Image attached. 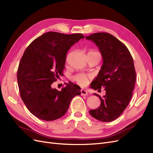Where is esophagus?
<instances>
[{
  "label": "esophagus",
  "instance_id": "obj_1",
  "mask_svg": "<svg viewBox=\"0 0 153 153\" xmlns=\"http://www.w3.org/2000/svg\"><path fill=\"white\" fill-rule=\"evenodd\" d=\"M81 95L82 96H87L88 94V92L85 89H81Z\"/></svg>",
  "mask_w": 153,
  "mask_h": 153
}]
</instances>
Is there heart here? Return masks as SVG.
I'll list each match as a JSON object with an SVG mask.
<instances>
[{"instance_id": "1", "label": "heart", "mask_w": 153, "mask_h": 153, "mask_svg": "<svg viewBox=\"0 0 153 153\" xmlns=\"http://www.w3.org/2000/svg\"><path fill=\"white\" fill-rule=\"evenodd\" d=\"M90 77L84 74H78L73 78V80L75 81L78 84L81 86L86 85L89 82Z\"/></svg>"}]
</instances>
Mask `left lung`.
Listing matches in <instances>:
<instances>
[{
  "mask_svg": "<svg viewBox=\"0 0 153 153\" xmlns=\"http://www.w3.org/2000/svg\"><path fill=\"white\" fill-rule=\"evenodd\" d=\"M85 38L96 44L103 57L102 66L91 87L106 91L103 98L94 94L101 104L89 114L100 121H112L122 114L132 97L136 80L133 60L126 46L108 33L97 32Z\"/></svg>",
  "mask_w": 153,
  "mask_h": 153,
  "instance_id": "left-lung-1",
  "label": "left lung"
}]
</instances>
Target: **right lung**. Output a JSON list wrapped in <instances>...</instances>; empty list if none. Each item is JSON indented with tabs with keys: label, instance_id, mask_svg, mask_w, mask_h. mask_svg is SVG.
Returning a JSON list of instances; mask_svg holds the SVG:
<instances>
[{
	"label": "right lung",
	"instance_id": "right-lung-1",
	"mask_svg": "<svg viewBox=\"0 0 153 153\" xmlns=\"http://www.w3.org/2000/svg\"><path fill=\"white\" fill-rule=\"evenodd\" d=\"M84 38L82 34L48 32L34 39L20 60L17 81L21 98L36 117L54 121L65 114L74 96L80 95L76 84H66L61 91L52 87L62 75L68 51Z\"/></svg>",
	"mask_w": 153,
	"mask_h": 153
}]
</instances>
